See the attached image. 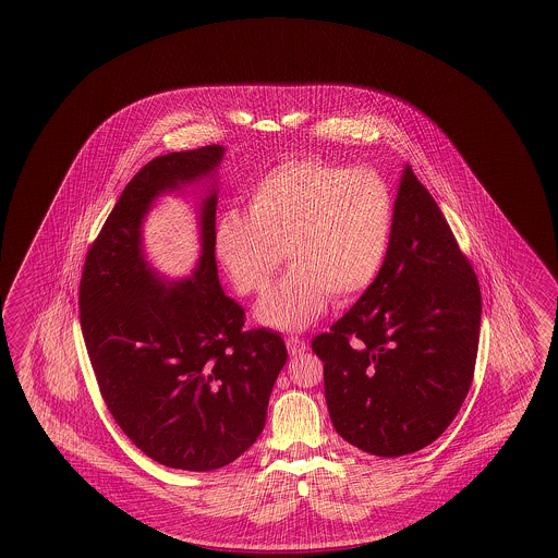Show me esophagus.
<instances>
[{"mask_svg":"<svg viewBox=\"0 0 558 558\" xmlns=\"http://www.w3.org/2000/svg\"><path fill=\"white\" fill-rule=\"evenodd\" d=\"M287 348L288 352L292 355H301L308 350L306 341L301 338H294V336H290V338L287 339Z\"/></svg>","mask_w":558,"mask_h":558,"instance_id":"1","label":"esophagus"}]
</instances>
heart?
<instances>
[{
	"mask_svg": "<svg viewBox=\"0 0 558 558\" xmlns=\"http://www.w3.org/2000/svg\"><path fill=\"white\" fill-rule=\"evenodd\" d=\"M395 201L376 171L319 157L290 159L255 182L245 215L215 225L220 264L245 296L264 294L282 262L290 271L257 304V322L303 331L333 299L352 301L378 278L389 254Z\"/></svg>",
	"mask_w": 558,
	"mask_h": 558,
	"instance_id": "1",
	"label": "heart"
}]
</instances>
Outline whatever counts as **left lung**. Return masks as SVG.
<instances>
[{
  "label": "left lung",
  "instance_id": "8db88e82",
  "mask_svg": "<svg viewBox=\"0 0 558 558\" xmlns=\"http://www.w3.org/2000/svg\"><path fill=\"white\" fill-rule=\"evenodd\" d=\"M478 331L473 266L405 166L383 270L329 333L313 339L336 432L374 457L429 446L469 395Z\"/></svg>",
  "mask_w": 558,
  "mask_h": 558
}]
</instances>
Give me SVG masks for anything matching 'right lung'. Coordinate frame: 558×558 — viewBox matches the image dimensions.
Listing matches in <instances>:
<instances>
[{"instance_id":"1","label":"right lung","mask_w":558,"mask_h":558,"mask_svg":"<svg viewBox=\"0 0 558 558\" xmlns=\"http://www.w3.org/2000/svg\"><path fill=\"white\" fill-rule=\"evenodd\" d=\"M225 147L155 157L120 194L85 257L80 322L101 399L120 429L155 462L215 471L259 438L287 345L243 329L245 311L219 284L217 187L201 204V259L169 282L143 254V219L157 196L213 173Z\"/></svg>"}]
</instances>
